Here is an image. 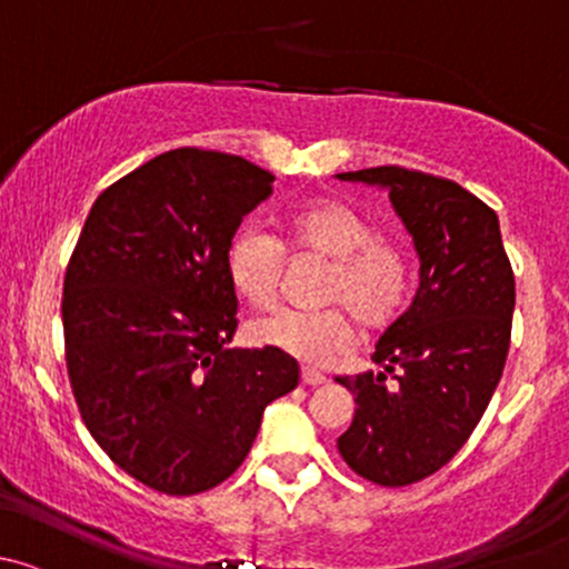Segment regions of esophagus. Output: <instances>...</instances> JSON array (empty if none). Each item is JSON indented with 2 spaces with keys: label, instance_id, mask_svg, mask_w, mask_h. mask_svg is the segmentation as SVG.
Listing matches in <instances>:
<instances>
[{
  "label": "esophagus",
  "instance_id": "esophagus-1",
  "mask_svg": "<svg viewBox=\"0 0 569 569\" xmlns=\"http://www.w3.org/2000/svg\"><path fill=\"white\" fill-rule=\"evenodd\" d=\"M301 380L307 386H323L326 383V375L320 370H312V367H303L301 370Z\"/></svg>",
  "mask_w": 569,
  "mask_h": 569
}]
</instances>
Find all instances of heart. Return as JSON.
Listing matches in <instances>:
<instances>
[{
  "mask_svg": "<svg viewBox=\"0 0 569 569\" xmlns=\"http://www.w3.org/2000/svg\"><path fill=\"white\" fill-rule=\"evenodd\" d=\"M290 260L326 262L318 312H279L254 318L246 337L307 365H328L356 345V325L383 333L400 320L411 298V257L395 238L375 232L370 216L339 199H312L284 216L282 241L257 227H241L224 251L227 282L251 307H271Z\"/></svg>",
  "mask_w": 569,
  "mask_h": 569,
  "instance_id": "b5f03b06",
  "label": "heart"
}]
</instances>
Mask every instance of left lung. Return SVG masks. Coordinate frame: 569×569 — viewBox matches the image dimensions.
I'll use <instances>...</instances> for the list:
<instances>
[{
  "label": "left lung",
  "instance_id": "left-lung-1",
  "mask_svg": "<svg viewBox=\"0 0 569 569\" xmlns=\"http://www.w3.org/2000/svg\"><path fill=\"white\" fill-rule=\"evenodd\" d=\"M337 178L386 186L421 260L413 303L372 353L383 372L337 378L356 397L339 455L359 477L406 488L441 471L482 419L507 361L515 273L496 210L455 180L402 167Z\"/></svg>",
  "mask_w": 569,
  "mask_h": 569
}]
</instances>
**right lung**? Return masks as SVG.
I'll return each instance as SVG.
<instances>
[{
    "mask_svg": "<svg viewBox=\"0 0 569 569\" xmlns=\"http://www.w3.org/2000/svg\"><path fill=\"white\" fill-rule=\"evenodd\" d=\"M241 156L178 148L92 204L62 292L70 389L114 466L167 496L238 471L268 402L298 386L279 350H230L238 298L230 238L271 194Z\"/></svg>",
    "mask_w": 569,
    "mask_h": 569,
    "instance_id": "1",
    "label": "right lung"
}]
</instances>
